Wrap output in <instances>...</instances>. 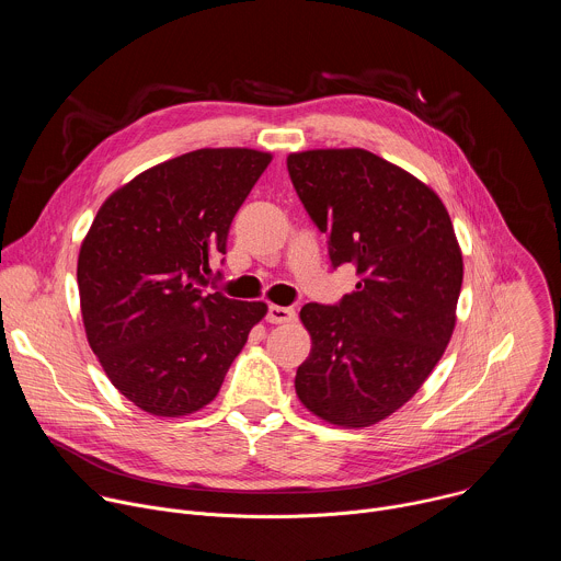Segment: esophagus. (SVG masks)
I'll list each match as a JSON object with an SVG mask.
<instances>
[{
	"label": "esophagus",
	"mask_w": 561,
	"mask_h": 561,
	"mask_svg": "<svg viewBox=\"0 0 561 561\" xmlns=\"http://www.w3.org/2000/svg\"><path fill=\"white\" fill-rule=\"evenodd\" d=\"M266 319L271 324H290L295 319V310L286 308V306H271Z\"/></svg>",
	"instance_id": "1"
}]
</instances>
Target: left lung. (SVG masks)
Returning <instances> with one entry per match:
<instances>
[{"mask_svg":"<svg viewBox=\"0 0 561 561\" xmlns=\"http://www.w3.org/2000/svg\"><path fill=\"white\" fill-rule=\"evenodd\" d=\"M293 186L329 234L333 266L362 279L337 306L299 312L310 353L295 392L319 420L366 428L402 409L442 359L457 322L461 249L439 195L364 148L290 152Z\"/></svg>","mask_w":561,"mask_h":561,"instance_id":"left-lung-1","label":"left lung"}]
</instances>
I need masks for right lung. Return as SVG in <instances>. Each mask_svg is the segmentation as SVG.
Here are the masks:
<instances>
[{
  "mask_svg": "<svg viewBox=\"0 0 561 561\" xmlns=\"http://www.w3.org/2000/svg\"><path fill=\"white\" fill-rule=\"evenodd\" d=\"M273 154L199 148L157 164L100 206L77 257L87 340L111 383L148 415L184 417L217 397L268 312L204 290L230 221Z\"/></svg>",
  "mask_w": 561,
  "mask_h": 561,
  "instance_id": "add662e5",
  "label": "right lung"
}]
</instances>
